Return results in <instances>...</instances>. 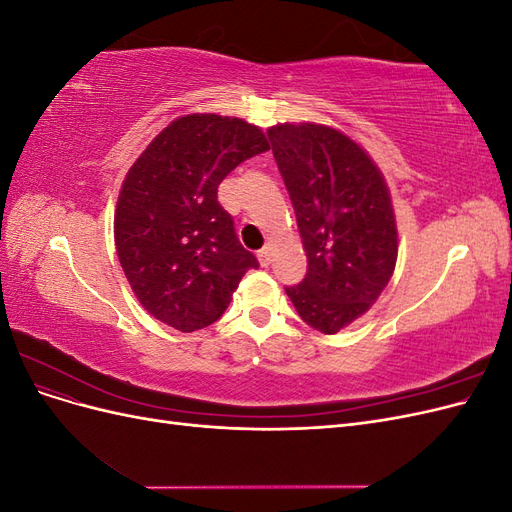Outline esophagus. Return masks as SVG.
I'll list each match as a JSON object with an SVG mask.
<instances>
[{"mask_svg": "<svg viewBox=\"0 0 512 512\" xmlns=\"http://www.w3.org/2000/svg\"><path fill=\"white\" fill-rule=\"evenodd\" d=\"M258 260H260L262 267H269V262H271V250H269V247H262V250L258 252Z\"/></svg>", "mask_w": 512, "mask_h": 512, "instance_id": "esophagus-1", "label": "esophagus"}]
</instances>
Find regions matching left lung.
I'll return each instance as SVG.
<instances>
[{"instance_id":"8db88e82","label":"left lung","mask_w":512,"mask_h":512,"mask_svg":"<svg viewBox=\"0 0 512 512\" xmlns=\"http://www.w3.org/2000/svg\"><path fill=\"white\" fill-rule=\"evenodd\" d=\"M267 134L307 252L305 280L286 294L303 322L333 335L376 303L395 271L389 188L367 153L333 128L284 123Z\"/></svg>"}]
</instances>
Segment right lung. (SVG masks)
I'll list each match as a JSON object with an SVG mask.
<instances>
[{"mask_svg": "<svg viewBox=\"0 0 512 512\" xmlns=\"http://www.w3.org/2000/svg\"><path fill=\"white\" fill-rule=\"evenodd\" d=\"M269 151L260 128L237 117L185 115L170 123L121 185L115 245L147 312L192 333L220 320L258 260L239 243L218 188L241 162Z\"/></svg>", "mask_w": 512, "mask_h": 512, "instance_id": "right-lung-1", "label": "right lung"}]
</instances>
